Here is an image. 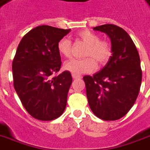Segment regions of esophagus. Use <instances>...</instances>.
I'll return each instance as SVG.
<instances>
[{
	"mask_svg": "<svg viewBox=\"0 0 150 150\" xmlns=\"http://www.w3.org/2000/svg\"><path fill=\"white\" fill-rule=\"evenodd\" d=\"M72 77H73V78H74V79H77V78H80L82 76L79 75V74H74V73H72Z\"/></svg>",
	"mask_w": 150,
	"mask_h": 150,
	"instance_id": "34e87169",
	"label": "esophagus"
}]
</instances>
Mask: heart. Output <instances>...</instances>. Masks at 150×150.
I'll return each mask as SVG.
<instances>
[{"label":"heart","mask_w":150,"mask_h":150,"mask_svg":"<svg viewBox=\"0 0 150 150\" xmlns=\"http://www.w3.org/2000/svg\"><path fill=\"white\" fill-rule=\"evenodd\" d=\"M77 39L87 45L85 51L84 59H71L64 63L63 68L74 74L92 73L98 66L104 65L110 58L111 48L110 44L105 40H101L98 35L90 30L79 31L77 35ZM57 49L59 53L65 58H69L72 54L71 41L68 38H63L58 43Z\"/></svg>","instance_id":"b5f03b06"}]
</instances>
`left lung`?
I'll return each mask as SVG.
<instances>
[{
  "label": "left lung",
  "mask_w": 150,
  "mask_h": 150,
  "mask_svg": "<svg viewBox=\"0 0 150 150\" xmlns=\"http://www.w3.org/2000/svg\"><path fill=\"white\" fill-rule=\"evenodd\" d=\"M93 30L109 36L112 55L101 71L83 77L88 104L98 118L119 120L130 110L139 92L142 81L139 55L122 28L106 24Z\"/></svg>",
  "instance_id": "1"
}]
</instances>
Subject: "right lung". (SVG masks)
Instances as JSON below:
<instances>
[{"instance_id": "obj_1", "label": "right lung", "mask_w": 150, "mask_h": 150, "mask_svg": "<svg viewBox=\"0 0 150 150\" xmlns=\"http://www.w3.org/2000/svg\"><path fill=\"white\" fill-rule=\"evenodd\" d=\"M70 30L40 25L26 34L18 45L12 63L14 87L28 113L40 120H53L63 113L73 82L61 68L57 46Z\"/></svg>"}]
</instances>
